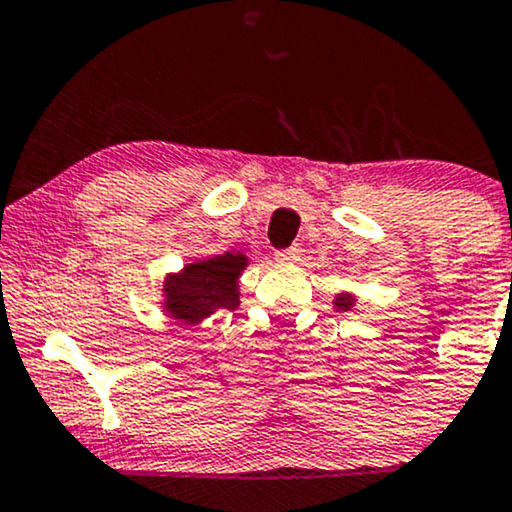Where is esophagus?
Masks as SVG:
<instances>
[{"mask_svg": "<svg viewBox=\"0 0 512 512\" xmlns=\"http://www.w3.org/2000/svg\"><path fill=\"white\" fill-rule=\"evenodd\" d=\"M298 257H301V248H298V245H291V248L276 250V252H274V260H276V262H284V264L296 262Z\"/></svg>", "mask_w": 512, "mask_h": 512, "instance_id": "1", "label": "esophagus"}]
</instances>
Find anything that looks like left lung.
Returning <instances> with one entry per match:
<instances>
[{"mask_svg":"<svg viewBox=\"0 0 512 512\" xmlns=\"http://www.w3.org/2000/svg\"><path fill=\"white\" fill-rule=\"evenodd\" d=\"M356 298L351 296V293H337V298H334V308L337 310H351L354 308Z\"/></svg>","mask_w":512,"mask_h":512,"instance_id":"1","label":"left lung"}]
</instances>
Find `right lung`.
<instances>
[{"instance_id":"add662e5","label":"right lung","mask_w":512,"mask_h":512,"mask_svg":"<svg viewBox=\"0 0 512 512\" xmlns=\"http://www.w3.org/2000/svg\"><path fill=\"white\" fill-rule=\"evenodd\" d=\"M245 267L248 257L243 252H223L187 264L163 281V310L185 325H199L216 310H236L238 279Z\"/></svg>"}]
</instances>
